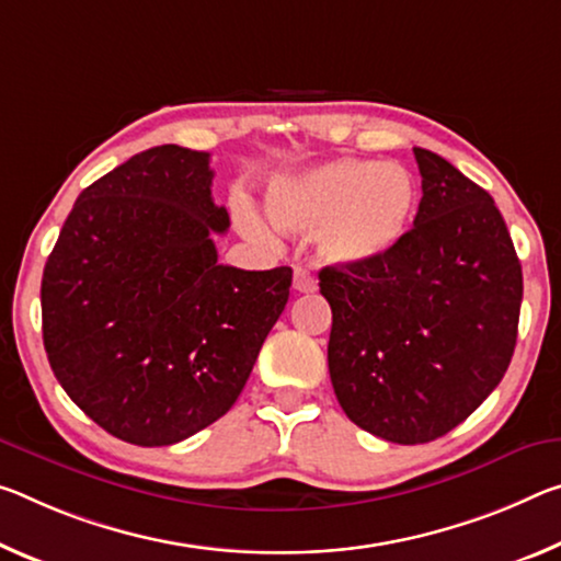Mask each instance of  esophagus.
Segmentation results:
<instances>
[{"mask_svg":"<svg viewBox=\"0 0 561 561\" xmlns=\"http://www.w3.org/2000/svg\"><path fill=\"white\" fill-rule=\"evenodd\" d=\"M291 284H295L297 291H314L317 289V279L307 270H301V266H297L295 270V279H291Z\"/></svg>","mask_w":561,"mask_h":561,"instance_id":"34e87169","label":"esophagus"}]
</instances>
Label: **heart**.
I'll return each mask as SVG.
<instances>
[{"label":"heart","instance_id":"b5f03b06","mask_svg":"<svg viewBox=\"0 0 561 561\" xmlns=\"http://www.w3.org/2000/svg\"><path fill=\"white\" fill-rule=\"evenodd\" d=\"M266 209L284 232H319V252L327 262L359 266L404 242L416 215V184L402 164L334 159L272 182ZM239 219L252 237H270L249 207Z\"/></svg>","mask_w":561,"mask_h":561}]
</instances>
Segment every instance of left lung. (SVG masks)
Instances as JSON below:
<instances>
[{"mask_svg": "<svg viewBox=\"0 0 561 561\" xmlns=\"http://www.w3.org/2000/svg\"><path fill=\"white\" fill-rule=\"evenodd\" d=\"M414 157L422 202L404 242L319 272L334 394L354 424L394 444L444 437L494 392L522 307V264L494 199L430 149Z\"/></svg>", "mask_w": 561, "mask_h": 561, "instance_id": "8db88e82", "label": "left lung"}]
</instances>
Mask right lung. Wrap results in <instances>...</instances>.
Segmentation results:
<instances>
[{
  "label": "right lung",
  "mask_w": 561,
  "mask_h": 561,
  "mask_svg": "<svg viewBox=\"0 0 561 561\" xmlns=\"http://www.w3.org/2000/svg\"><path fill=\"white\" fill-rule=\"evenodd\" d=\"M209 154L152 147L79 194L42 277L44 350L82 412L167 447L237 402L289 299L291 270L217 262L229 215Z\"/></svg>",
  "instance_id": "1"
}]
</instances>
